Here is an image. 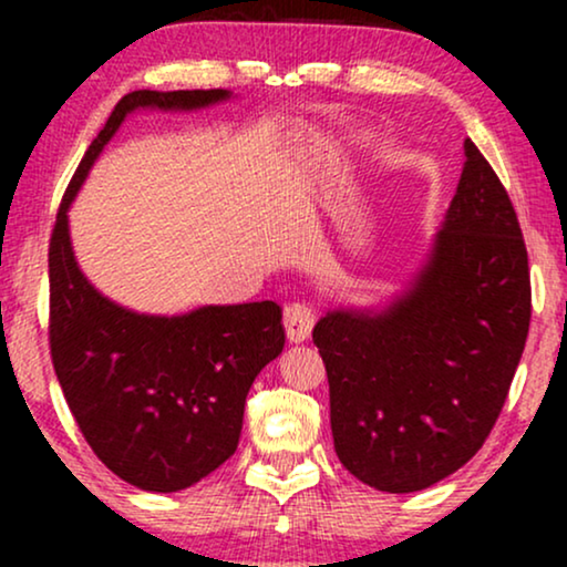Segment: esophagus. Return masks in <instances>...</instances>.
<instances>
[{"label":"esophagus","instance_id":"1","mask_svg":"<svg viewBox=\"0 0 567 567\" xmlns=\"http://www.w3.org/2000/svg\"><path fill=\"white\" fill-rule=\"evenodd\" d=\"M284 328H286V336H289L291 343H305V340L312 336V328H315V312L309 305H299V301H293L284 309Z\"/></svg>","mask_w":567,"mask_h":567}]
</instances>
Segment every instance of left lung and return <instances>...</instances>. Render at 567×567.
<instances>
[{
  "instance_id": "8db88e82",
  "label": "left lung",
  "mask_w": 567,
  "mask_h": 567,
  "mask_svg": "<svg viewBox=\"0 0 567 567\" xmlns=\"http://www.w3.org/2000/svg\"><path fill=\"white\" fill-rule=\"evenodd\" d=\"M532 320L514 204L475 144L431 255L382 312L315 324L338 460L377 491L431 487L480 452L508 398Z\"/></svg>"
}]
</instances>
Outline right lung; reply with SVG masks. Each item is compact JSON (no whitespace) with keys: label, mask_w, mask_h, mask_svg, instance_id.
Wrapping results in <instances>:
<instances>
[{"label":"right lung","mask_w":567,"mask_h":567,"mask_svg":"<svg viewBox=\"0 0 567 567\" xmlns=\"http://www.w3.org/2000/svg\"><path fill=\"white\" fill-rule=\"evenodd\" d=\"M227 90H136L121 97L61 198L49 247V343L82 436L107 470L154 493L190 487L237 452L245 398L284 351L276 301L138 315L103 297L76 266L69 206L123 118L138 107L196 111Z\"/></svg>","instance_id":"1"}]
</instances>
